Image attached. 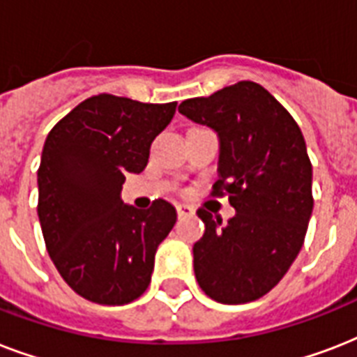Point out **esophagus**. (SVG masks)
Wrapping results in <instances>:
<instances>
[{"label":"esophagus","mask_w":357,"mask_h":357,"mask_svg":"<svg viewBox=\"0 0 357 357\" xmlns=\"http://www.w3.org/2000/svg\"><path fill=\"white\" fill-rule=\"evenodd\" d=\"M176 209H178L179 217H192L195 215V207L189 206V204H176Z\"/></svg>","instance_id":"obj_1"}]
</instances>
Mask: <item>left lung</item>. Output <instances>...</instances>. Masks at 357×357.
Returning a JSON list of instances; mask_svg holds the SVG:
<instances>
[{"mask_svg":"<svg viewBox=\"0 0 357 357\" xmlns=\"http://www.w3.org/2000/svg\"><path fill=\"white\" fill-rule=\"evenodd\" d=\"M179 113L218 137L213 195H229L228 224L206 209L195 243V274L209 298L246 304L285 276L304 244L313 211L311 162L298 123L271 92L238 81L207 98L185 100Z\"/></svg>","mask_w":357,"mask_h":357,"instance_id":"left-lung-1","label":"left lung"}]
</instances>
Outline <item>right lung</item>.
I'll return each mask as SVG.
<instances>
[{
  "mask_svg": "<svg viewBox=\"0 0 357 357\" xmlns=\"http://www.w3.org/2000/svg\"><path fill=\"white\" fill-rule=\"evenodd\" d=\"M176 105L100 94L47 135L36 211L53 265L83 298L123 305L150 285L157 246L178 213L165 200L142 211L120 195L126 176L146 168L151 142Z\"/></svg>",
  "mask_w": 357,
  "mask_h": 357,
  "instance_id": "1",
  "label": "right lung"
}]
</instances>
